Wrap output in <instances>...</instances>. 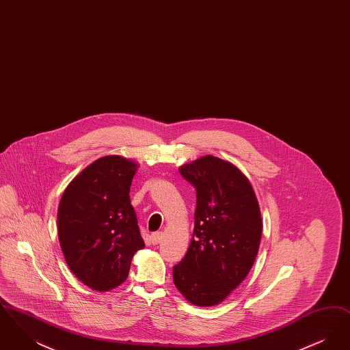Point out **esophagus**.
<instances>
[{
  "instance_id": "1",
  "label": "esophagus",
  "mask_w": 350,
  "mask_h": 350,
  "mask_svg": "<svg viewBox=\"0 0 350 350\" xmlns=\"http://www.w3.org/2000/svg\"><path fill=\"white\" fill-rule=\"evenodd\" d=\"M161 239H163V233L161 232H154L150 234V243L153 245H157L161 241Z\"/></svg>"
}]
</instances>
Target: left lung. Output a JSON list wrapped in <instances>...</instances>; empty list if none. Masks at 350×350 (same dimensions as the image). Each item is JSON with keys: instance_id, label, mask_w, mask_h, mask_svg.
<instances>
[{"instance_id": "left-lung-1", "label": "left lung", "mask_w": 350, "mask_h": 350, "mask_svg": "<svg viewBox=\"0 0 350 350\" xmlns=\"http://www.w3.org/2000/svg\"><path fill=\"white\" fill-rule=\"evenodd\" d=\"M197 190L193 239L173 281L189 303L217 306L245 280L257 257L262 219L245 174L227 160L206 154L180 167Z\"/></svg>"}]
</instances>
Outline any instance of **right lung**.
I'll return each instance as SVG.
<instances>
[{
    "mask_svg": "<svg viewBox=\"0 0 350 350\" xmlns=\"http://www.w3.org/2000/svg\"><path fill=\"white\" fill-rule=\"evenodd\" d=\"M137 167L123 156H103L69 183L59 203L64 258L92 290L103 293L124 282L133 254L144 248L130 200Z\"/></svg>",
    "mask_w": 350,
    "mask_h": 350,
    "instance_id": "right-lung-1",
    "label": "right lung"
}]
</instances>
